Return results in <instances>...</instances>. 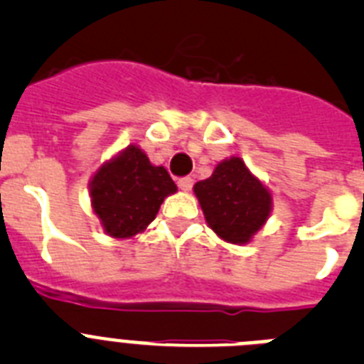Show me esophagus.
Segmentation results:
<instances>
[{
	"mask_svg": "<svg viewBox=\"0 0 364 364\" xmlns=\"http://www.w3.org/2000/svg\"><path fill=\"white\" fill-rule=\"evenodd\" d=\"M178 188L182 189V191H189V189L193 188V178L191 176H184V178L178 180Z\"/></svg>",
	"mask_w": 364,
	"mask_h": 364,
	"instance_id": "34e87169",
	"label": "esophagus"
}]
</instances>
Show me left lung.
I'll list each match as a JSON object with an SVG mask.
<instances>
[{"label": "left lung", "mask_w": 364, "mask_h": 364, "mask_svg": "<svg viewBox=\"0 0 364 364\" xmlns=\"http://www.w3.org/2000/svg\"><path fill=\"white\" fill-rule=\"evenodd\" d=\"M208 226L231 244H247L272 213V193L239 156L222 160L193 188Z\"/></svg>", "instance_id": "1"}]
</instances>
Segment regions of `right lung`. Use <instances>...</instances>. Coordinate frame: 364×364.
Returning <instances> with one entry per match:
<instances>
[{
  "label": "right lung",
  "mask_w": 364,
  "mask_h": 364,
  "mask_svg": "<svg viewBox=\"0 0 364 364\" xmlns=\"http://www.w3.org/2000/svg\"><path fill=\"white\" fill-rule=\"evenodd\" d=\"M92 211L114 239L142 233L176 186L164 166H153L138 146L125 147L92 175Z\"/></svg>",
  "instance_id": "add662e5"
}]
</instances>
